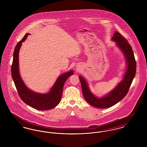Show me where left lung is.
<instances>
[{"mask_svg": "<svg viewBox=\"0 0 147 147\" xmlns=\"http://www.w3.org/2000/svg\"><path fill=\"white\" fill-rule=\"evenodd\" d=\"M112 40L116 42L117 46L124 53L127 63V69L122 81L107 95L102 98H98L90 91L84 78L81 76L79 77L85 99L90 105L97 108H109L122 100L128 93L136 75V61L131 45L119 32H115L112 37Z\"/></svg>", "mask_w": 147, "mask_h": 147, "instance_id": "obj_1", "label": "left lung"}]
</instances>
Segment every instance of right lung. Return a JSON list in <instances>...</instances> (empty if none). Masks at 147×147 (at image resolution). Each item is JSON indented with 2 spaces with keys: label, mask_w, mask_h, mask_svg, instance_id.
<instances>
[{
  "label": "right lung",
  "mask_w": 147,
  "mask_h": 147,
  "mask_svg": "<svg viewBox=\"0 0 147 147\" xmlns=\"http://www.w3.org/2000/svg\"><path fill=\"white\" fill-rule=\"evenodd\" d=\"M28 35L30 34L25 35L15 46L11 65V76L19 96L25 104L38 110H48L58 105L62 96L63 85L74 72L71 70L60 76L48 94L36 93L28 89L23 82L19 70V52L22 42L26 39Z\"/></svg>",
  "instance_id": "add662e5"
}]
</instances>
